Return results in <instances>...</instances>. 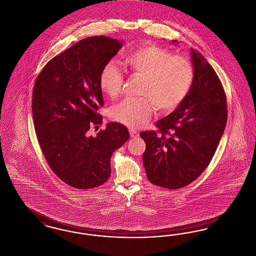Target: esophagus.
Wrapping results in <instances>:
<instances>
[{"mask_svg":"<svg viewBox=\"0 0 256 256\" xmlns=\"http://www.w3.org/2000/svg\"><path fill=\"white\" fill-rule=\"evenodd\" d=\"M130 134L132 138H136V137L139 136V133L137 132L136 130H130Z\"/></svg>","mask_w":256,"mask_h":256,"instance_id":"1","label":"esophagus"}]
</instances>
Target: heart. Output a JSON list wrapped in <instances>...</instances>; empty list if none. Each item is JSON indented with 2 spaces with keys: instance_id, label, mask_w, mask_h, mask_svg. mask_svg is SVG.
<instances>
[{
  "instance_id": "obj_1",
  "label": "heart",
  "mask_w": 256,
  "mask_h": 256,
  "mask_svg": "<svg viewBox=\"0 0 256 256\" xmlns=\"http://www.w3.org/2000/svg\"><path fill=\"white\" fill-rule=\"evenodd\" d=\"M122 62L130 75L143 78L140 94L144 97L124 99L113 106L110 117L132 128L148 123L154 106L159 112L174 110L184 101L194 81V68L190 62L154 44L130 52ZM123 84V73L115 64H104L99 74L101 90L115 99L121 94Z\"/></svg>"
}]
</instances>
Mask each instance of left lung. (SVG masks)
Segmentation results:
<instances>
[{"mask_svg": "<svg viewBox=\"0 0 256 256\" xmlns=\"http://www.w3.org/2000/svg\"><path fill=\"white\" fill-rule=\"evenodd\" d=\"M175 42V40H174ZM194 81L184 101L140 134L143 163L150 183L178 190L197 179L214 155L228 119L224 88L212 66L192 50Z\"/></svg>", "mask_w": 256, "mask_h": 256, "instance_id": "1", "label": "left lung"}]
</instances>
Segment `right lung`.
I'll list each match as a JSON object with an SVG mask.
<instances>
[{"label":"right lung","mask_w":256,"mask_h":256,"mask_svg":"<svg viewBox=\"0 0 256 256\" xmlns=\"http://www.w3.org/2000/svg\"><path fill=\"white\" fill-rule=\"evenodd\" d=\"M122 46L106 36L82 39L52 58L34 84L31 108L40 148L52 172L72 188L106 183L112 155L130 138L119 123L108 124L95 137L88 135L102 124L99 74Z\"/></svg>","instance_id":"obj_1"}]
</instances>
